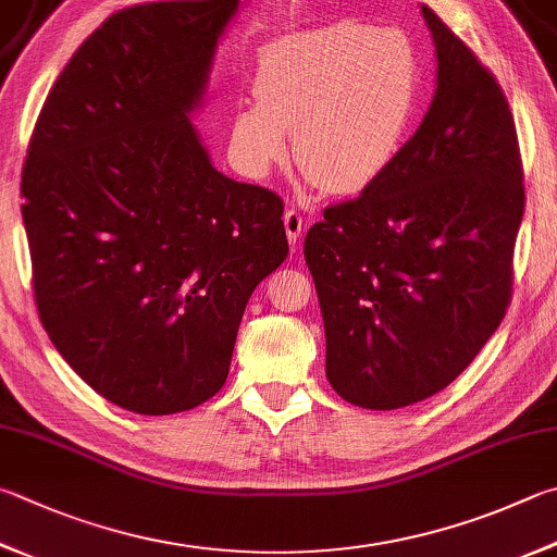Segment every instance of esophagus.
<instances>
[{"label": "esophagus", "instance_id": "1", "mask_svg": "<svg viewBox=\"0 0 557 557\" xmlns=\"http://www.w3.org/2000/svg\"><path fill=\"white\" fill-rule=\"evenodd\" d=\"M301 228H305V219H301L299 211L287 209L285 211V231H287V240L295 248L301 238Z\"/></svg>", "mask_w": 557, "mask_h": 557}]
</instances>
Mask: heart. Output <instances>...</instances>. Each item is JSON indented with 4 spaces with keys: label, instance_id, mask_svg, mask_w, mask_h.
Returning a JSON list of instances; mask_svg holds the SVG:
<instances>
[{
    "label": "heart",
    "instance_id": "1",
    "mask_svg": "<svg viewBox=\"0 0 557 557\" xmlns=\"http://www.w3.org/2000/svg\"><path fill=\"white\" fill-rule=\"evenodd\" d=\"M258 102L231 114L228 148L248 177L262 180L295 158L311 187L362 191L387 173L411 134L421 60L399 28L338 22L270 40L260 50Z\"/></svg>",
    "mask_w": 557,
    "mask_h": 557
}]
</instances>
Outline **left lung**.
Returning a JSON list of instances; mask_svg holds the SVG:
<instances>
[{
	"label": "left lung",
	"mask_w": 557,
	"mask_h": 557,
	"mask_svg": "<svg viewBox=\"0 0 557 557\" xmlns=\"http://www.w3.org/2000/svg\"><path fill=\"white\" fill-rule=\"evenodd\" d=\"M436 92L399 158L305 240L331 387L362 409L429 399L507 313L523 216L517 128L497 79L421 4Z\"/></svg>",
	"instance_id": "1"
}]
</instances>
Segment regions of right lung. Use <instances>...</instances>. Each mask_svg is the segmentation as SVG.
Returning a JSON list of instances; mask_svg holds the SVG:
<instances>
[{
    "label": "right lung",
    "mask_w": 557,
    "mask_h": 557,
    "mask_svg": "<svg viewBox=\"0 0 557 557\" xmlns=\"http://www.w3.org/2000/svg\"><path fill=\"white\" fill-rule=\"evenodd\" d=\"M238 7L109 16L55 79L28 146L40 323L89 387L146 417L224 387L252 289L289 252L282 199L219 173L189 121Z\"/></svg>",
    "instance_id": "obj_1"
}]
</instances>
